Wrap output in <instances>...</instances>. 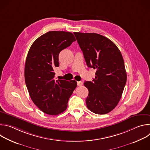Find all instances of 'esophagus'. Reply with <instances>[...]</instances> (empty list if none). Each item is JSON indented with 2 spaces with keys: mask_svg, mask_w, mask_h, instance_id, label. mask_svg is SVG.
Masks as SVG:
<instances>
[{
  "mask_svg": "<svg viewBox=\"0 0 150 150\" xmlns=\"http://www.w3.org/2000/svg\"><path fill=\"white\" fill-rule=\"evenodd\" d=\"M82 82H81V81H78V82H77V85H78V86H82Z\"/></svg>",
  "mask_w": 150,
  "mask_h": 150,
  "instance_id": "1",
  "label": "esophagus"
}]
</instances>
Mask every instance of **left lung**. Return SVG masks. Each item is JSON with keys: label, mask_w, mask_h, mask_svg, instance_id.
Listing matches in <instances>:
<instances>
[{"label": "left lung", "mask_w": 150, "mask_h": 150, "mask_svg": "<svg viewBox=\"0 0 150 150\" xmlns=\"http://www.w3.org/2000/svg\"><path fill=\"white\" fill-rule=\"evenodd\" d=\"M88 68L96 69L93 81L83 83L89 91L88 109L104 115L117 105L126 82L122 55L110 40L96 33H74Z\"/></svg>", "instance_id": "8db88e82"}]
</instances>
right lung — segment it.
<instances>
[{"instance_id":"right-lung-1","label":"right lung","mask_w":150,"mask_h":150,"mask_svg":"<svg viewBox=\"0 0 150 150\" xmlns=\"http://www.w3.org/2000/svg\"><path fill=\"white\" fill-rule=\"evenodd\" d=\"M75 41L70 32L49 31L35 40L28 51L24 71L26 86L33 103L46 114L57 115L65 111L77 86L75 80L54 78L60 52Z\"/></svg>"}]
</instances>
